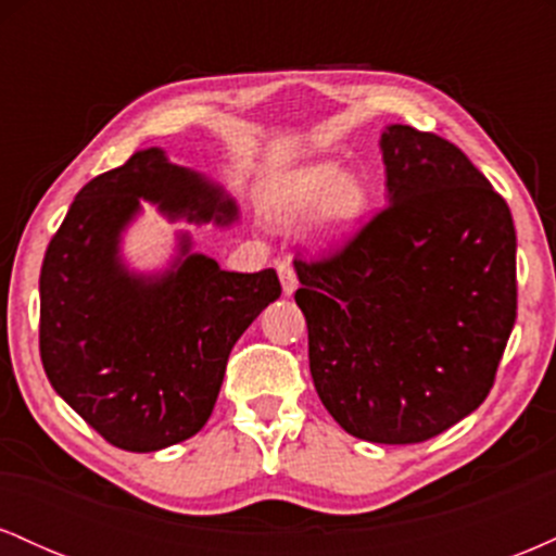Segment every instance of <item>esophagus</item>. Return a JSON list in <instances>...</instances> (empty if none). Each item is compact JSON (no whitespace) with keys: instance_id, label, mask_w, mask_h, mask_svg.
I'll return each instance as SVG.
<instances>
[{"instance_id":"1","label":"esophagus","mask_w":556,"mask_h":556,"mask_svg":"<svg viewBox=\"0 0 556 556\" xmlns=\"http://www.w3.org/2000/svg\"><path fill=\"white\" fill-rule=\"evenodd\" d=\"M277 271H279V279H282V292L285 295H292V292L298 290V274L292 269L290 258L277 261Z\"/></svg>"}]
</instances>
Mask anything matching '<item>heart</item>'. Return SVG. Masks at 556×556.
<instances>
[{
    "instance_id": "obj_1",
    "label": "heart",
    "mask_w": 556,
    "mask_h": 556,
    "mask_svg": "<svg viewBox=\"0 0 556 556\" xmlns=\"http://www.w3.org/2000/svg\"><path fill=\"white\" fill-rule=\"evenodd\" d=\"M266 212L279 227H298L314 216V238L324 245L350 240L371 212V190L334 162L287 169L274 182Z\"/></svg>"
}]
</instances>
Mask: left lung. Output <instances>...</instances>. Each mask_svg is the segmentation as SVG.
Masks as SVG:
<instances>
[{
	"label": "left lung",
	"mask_w": 556,
	"mask_h": 556,
	"mask_svg": "<svg viewBox=\"0 0 556 556\" xmlns=\"http://www.w3.org/2000/svg\"><path fill=\"white\" fill-rule=\"evenodd\" d=\"M389 206L342 251L295 261L318 397L353 437L418 444L494 387L518 311L504 198L450 140L381 132Z\"/></svg>",
	"instance_id": "left-lung-1"
}]
</instances>
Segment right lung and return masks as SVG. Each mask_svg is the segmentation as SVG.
I'll use <instances>...</instances> for the list:
<instances>
[{"instance_id":"obj_1","label":"right lung","mask_w":556,"mask_h":556,"mask_svg":"<svg viewBox=\"0 0 556 556\" xmlns=\"http://www.w3.org/2000/svg\"><path fill=\"white\" fill-rule=\"evenodd\" d=\"M149 201L164 216L232 225L219 185L164 149L136 151L83 185L49 242L41 279V363L54 392L106 442L156 452L206 426L235 342L282 292L277 271H225L188 232L164 271H132L123 235Z\"/></svg>"}]
</instances>
